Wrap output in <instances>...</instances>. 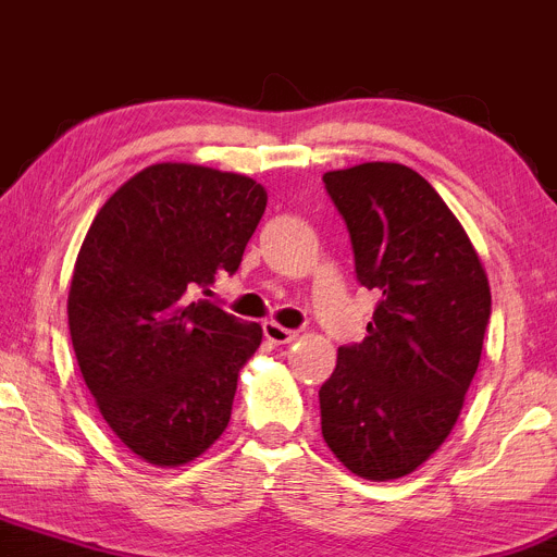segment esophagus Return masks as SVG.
<instances>
[{"label":"esophagus","instance_id":"34e87169","mask_svg":"<svg viewBox=\"0 0 557 557\" xmlns=\"http://www.w3.org/2000/svg\"><path fill=\"white\" fill-rule=\"evenodd\" d=\"M264 337L274 345H285V343L296 341L298 335L293 330L283 327V324H277V322H264Z\"/></svg>","mask_w":557,"mask_h":557}]
</instances>
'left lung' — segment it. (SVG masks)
I'll return each instance as SVG.
<instances>
[{
  "mask_svg": "<svg viewBox=\"0 0 557 557\" xmlns=\"http://www.w3.org/2000/svg\"><path fill=\"white\" fill-rule=\"evenodd\" d=\"M322 181L348 225L356 277L380 293L367 337L337 348L319 387L322 437L356 476L387 482L417 471L456 426L490 322L487 272L456 214L406 164Z\"/></svg>",
  "mask_w": 557,
  "mask_h": 557,
  "instance_id": "8db88e82",
  "label": "left lung"
}]
</instances>
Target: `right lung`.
I'll return each mask as SVG.
<instances>
[{
  "label": "right lung",
  "mask_w": 557,
  "mask_h": 557,
  "mask_svg": "<svg viewBox=\"0 0 557 557\" xmlns=\"http://www.w3.org/2000/svg\"><path fill=\"white\" fill-rule=\"evenodd\" d=\"M264 209L251 177L162 162L120 185L88 227L70 337L99 413L140 461L190 463L225 432L261 324L198 293L238 272Z\"/></svg>",
  "instance_id": "1"
}]
</instances>
